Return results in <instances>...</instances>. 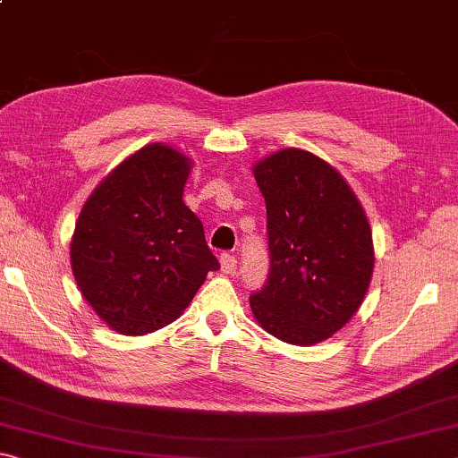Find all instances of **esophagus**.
<instances>
[{
  "label": "esophagus",
  "mask_w": 458,
  "mask_h": 458,
  "mask_svg": "<svg viewBox=\"0 0 458 458\" xmlns=\"http://www.w3.org/2000/svg\"><path fill=\"white\" fill-rule=\"evenodd\" d=\"M236 265H238V260H236V257H232V254H222V257H220V267H222L224 275L234 273Z\"/></svg>",
  "instance_id": "1"
}]
</instances>
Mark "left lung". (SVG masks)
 I'll return each mask as SVG.
<instances>
[{
    "label": "left lung",
    "instance_id": "8db88e82",
    "mask_svg": "<svg viewBox=\"0 0 458 458\" xmlns=\"http://www.w3.org/2000/svg\"><path fill=\"white\" fill-rule=\"evenodd\" d=\"M267 204L270 273L250 294L254 319L293 345H313L358 313L374 273L366 212L335 167L281 149L252 169Z\"/></svg>",
    "mask_w": 458,
    "mask_h": 458
}]
</instances>
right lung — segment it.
<instances>
[{
    "instance_id": "obj_1",
    "label": "right lung",
    "mask_w": 458,
    "mask_h": 458,
    "mask_svg": "<svg viewBox=\"0 0 458 458\" xmlns=\"http://www.w3.org/2000/svg\"><path fill=\"white\" fill-rule=\"evenodd\" d=\"M191 161L151 143L119 164L84 201L71 242L76 284L121 335L165 327L220 265L183 204Z\"/></svg>"
}]
</instances>
